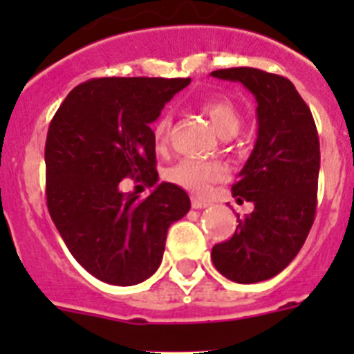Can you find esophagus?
<instances>
[{"label":"esophagus","instance_id":"34e87169","mask_svg":"<svg viewBox=\"0 0 354 354\" xmlns=\"http://www.w3.org/2000/svg\"><path fill=\"white\" fill-rule=\"evenodd\" d=\"M192 205H193V209H204V207H209V205H211V202L193 196V198H192Z\"/></svg>","mask_w":354,"mask_h":354}]
</instances>
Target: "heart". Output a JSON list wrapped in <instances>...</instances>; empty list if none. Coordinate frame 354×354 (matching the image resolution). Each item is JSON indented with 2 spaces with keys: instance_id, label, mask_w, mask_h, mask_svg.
I'll return each mask as SVG.
<instances>
[{
  "instance_id": "1",
  "label": "heart",
  "mask_w": 354,
  "mask_h": 354,
  "mask_svg": "<svg viewBox=\"0 0 354 354\" xmlns=\"http://www.w3.org/2000/svg\"><path fill=\"white\" fill-rule=\"evenodd\" d=\"M200 108L212 122V126L223 138H232L239 133L243 126V113L241 109L228 99H205L200 102ZM171 117L170 113H162L156 120L154 142L159 150H162L168 143V134H170ZM227 177V167L223 162L216 159H196L186 158L175 162L174 167L165 171V179L175 186L184 187L192 193H205L212 183L221 180Z\"/></svg>"
}]
</instances>
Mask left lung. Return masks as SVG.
<instances>
[{
  "instance_id": "8db88e82",
  "label": "left lung",
  "mask_w": 354,
  "mask_h": 354,
  "mask_svg": "<svg viewBox=\"0 0 354 354\" xmlns=\"http://www.w3.org/2000/svg\"><path fill=\"white\" fill-rule=\"evenodd\" d=\"M257 99V142L232 186L253 211L237 220L228 241L212 246V264L237 283L270 280L301 250L317 209L319 136L310 108L287 77L253 67L220 68Z\"/></svg>"
}]
</instances>
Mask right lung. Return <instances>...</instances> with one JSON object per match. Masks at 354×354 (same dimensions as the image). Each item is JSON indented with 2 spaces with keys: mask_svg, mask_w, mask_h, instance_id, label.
I'll use <instances>...</instances> for the list:
<instances>
[{
  "mask_svg": "<svg viewBox=\"0 0 354 354\" xmlns=\"http://www.w3.org/2000/svg\"><path fill=\"white\" fill-rule=\"evenodd\" d=\"M189 77H95L72 88L49 124L46 198L68 252L111 286H136L161 264L167 232L189 196L158 183L150 124ZM133 178L155 192L122 194Z\"/></svg>",
  "mask_w": 354,
  "mask_h": 354,
  "instance_id": "right-lung-1",
  "label": "right lung"
}]
</instances>
